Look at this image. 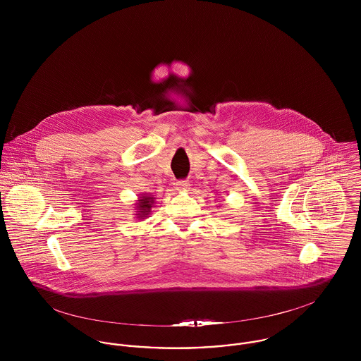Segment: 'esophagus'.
<instances>
[{
    "mask_svg": "<svg viewBox=\"0 0 361 361\" xmlns=\"http://www.w3.org/2000/svg\"><path fill=\"white\" fill-rule=\"evenodd\" d=\"M176 185H178V189H179V190H188L189 186H190L189 180H179Z\"/></svg>",
    "mask_w": 361,
    "mask_h": 361,
    "instance_id": "34e87169",
    "label": "esophagus"
}]
</instances>
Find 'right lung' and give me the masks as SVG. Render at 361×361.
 Returning <instances> with one entry per match:
<instances>
[{"instance_id":"right-lung-1","label":"right lung","mask_w":361,"mask_h":361,"mask_svg":"<svg viewBox=\"0 0 361 361\" xmlns=\"http://www.w3.org/2000/svg\"><path fill=\"white\" fill-rule=\"evenodd\" d=\"M153 204H154V197L153 196H142V197H139V200L136 203V207H137V211H136L137 214L136 215H137V218H140V219L146 218L150 214Z\"/></svg>"}]
</instances>
